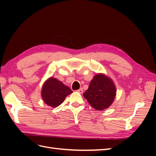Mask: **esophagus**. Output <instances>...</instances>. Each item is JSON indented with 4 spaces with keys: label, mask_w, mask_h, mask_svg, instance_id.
Returning <instances> with one entry per match:
<instances>
[{
    "label": "esophagus",
    "mask_w": 156,
    "mask_h": 156,
    "mask_svg": "<svg viewBox=\"0 0 156 156\" xmlns=\"http://www.w3.org/2000/svg\"><path fill=\"white\" fill-rule=\"evenodd\" d=\"M77 92H79V93H80V94H82V93L83 92V88H81L80 89L77 90Z\"/></svg>",
    "instance_id": "obj_1"
}]
</instances>
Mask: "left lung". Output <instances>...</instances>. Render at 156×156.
Returning <instances> with one entry per match:
<instances>
[{
    "mask_svg": "<svg viewBox=\"0 0 156 156\" xmlns=\"http://www.w3.org/2000/svg\"><path fill=\"white\" fill-rule=\"evenodd\" d=\"M116 88L111 80L102 74H97L83 94L88 102L98 111H103L109 107L114 101Z\"/></svg>",
    "mask_w": 156,
    "mask_h": 156,
    "instance_id": "obj_1",
    "label": "left lung"
}]
</instances>
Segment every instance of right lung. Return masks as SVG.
<instances>
[{"instance_id": "add662e5", "label": "right lung", "mask_w": 156, "mask_h": 156, "mask_svg": "<svg viewBox=\"0 0 156 156\" xmlns=\"http://www.w3.org/2000/svg\"><path fill=\"white\" fill-rule=\"evenodd\" d=\"M72 93L68 87L55 78H50L42 88L41 96L44 102L49 106L56 107L64 101L68 95Z\"/></svg>"}]
</instances>
